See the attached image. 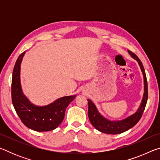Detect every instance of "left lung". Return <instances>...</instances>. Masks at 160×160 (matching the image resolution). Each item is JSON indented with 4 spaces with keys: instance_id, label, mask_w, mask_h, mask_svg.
Returning a JSON list of instances; mask_svg holds the SVG:
<instances>
[{
    "instance_id": "8db88e82",
    "label": "left lung",
    "mask_w": 160,
    "mask_h": 160,
    "mask_svg": "<svg viewBox=\"0 0 160 160\" xmlns=\"http://www.w3.org/2000/svg\"><path fill=\"white\" fill-rule=\"evenodd\" d=\"M130 55L131 57L133 58L135 60H136L138 63L140 67L144 78V94L143 97L140 104L139 109L135 113L131 115L128 117L123 119L121 121H109L108 119L105 118L104 116L100 114L99 112L97 110V107L94 105V103L88 99V117L90 123H92L94 128L99 131L104 132L107 134H119L121 132H123L128 131L130 128H131L137 124L139 120L142 117V113L144 112L145 108L147 104L148 97V82L147 78H146L145 72L144 67L142 66V62L140 61L138 57L133 53L132 51L128 50Z\"/></svg>"
}]
</instances>
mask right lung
Here are the masks:
<instances>
[{
  "mask_svg": "<svg viewBox=\"0 0 160 160\" xmlns=\"http://www.w3.org/2000/svg\"><path fill=\"white\" fill-rule=\"evenodd\" d=\"M25 51L19 56L12 72V102L22 122L38 132L54 130L63 121L67 107L76 95L63 97L51 104L38 107L29 102L24 95L20 83V64Z\"/></svg>",
  "mask_w": 160,
  "mask_h": 160,
  "instance_id": "right-lung-1",
  "label": "right lung"
}]
</instances>
